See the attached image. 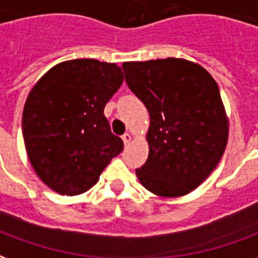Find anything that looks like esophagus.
Wrapping results in <instances>:
<instances>
[{
  "label": "esophagus",
  "mask_w": 258,
  "mask_h": 258,
  "mask_svg": "<svg viewBox=\"0 0 258 258\" xmlns=\"http://www.w3.org/2000/svg\"><path fill=\"white\" fill-rule=\"evenodd\" d=\"M132 139H133V137H132L131 133H125V135L122 136V140H123V143H125V146H127V144H131Z\"/></svg>",
  "instance_id": "esophagus-1"
}]
</instances>
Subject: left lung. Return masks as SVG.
<instances>
[{
  "label": "left lung",
  "instance_id": "1",
  "mask_svg": "<svg viewBox=\"0 0 258 258\" xmlns=\"http://www.w3.org/2000/svg\"><path fill=\"white\" fill-rule=\"evenodd\" d=\"M126 84L150 112L148 158L136 176L144 188L177 198L210 176L228 142V116L213 77L185 59L125 61Z\"/></svg>",
  "mask_w": 258,
  "mask_h": 258
}]
</instances>
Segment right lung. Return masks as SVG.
<instances>
[{"label": "right lung", "instance_id": "obj_1", "mask_svg": "<svg viewBox=\"0 0 258 258\" xmlns=\"http://www.w3.org/2000/svg\"><path fill=\"white\" fill-rule=\"evenodd\" d=\"M122 82L115 63L75 59L52 67L30 90L22 119L24 146L34 172L54 192H86L123 150L104 116Z\"/></svg>", "mask_w": 258, "mask_h": 258}]
</instances>
